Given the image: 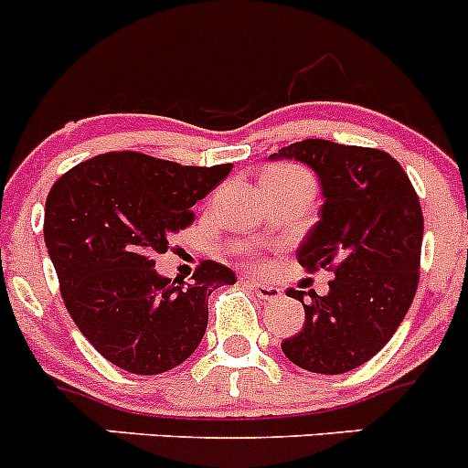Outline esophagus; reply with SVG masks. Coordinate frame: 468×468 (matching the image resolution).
Returning a JSON list of instances; mask_svg holds the SVG:
<instances>
[{
  "label": "esophagus",
  "mask_w": 468,
  "mask_h": 468,
  "mask_svg": "<svg viewBox=\"0 0 468 468\" xmlns=\"http://www.w3.org/2000/svg\"><path fill=\"white\" fill-rule=\"evenodd\" d=\"M246 284L261 298V301H275V298L282 296V289L275 287V284L257 282V280H246Z\"/></svg>",
  "instance_id": "1"
}]
</instances>
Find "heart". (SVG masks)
<instances>
[{
  "label": "heart",
  "instance_id": "1",
  "mask_svg": "<svg viewBox=\"0 0 468 468\" xmlns=\"http://www.w3.org/2000/svg\"><path fill=\"white\" fill-rule=\"evenodd\" d=\"M266 175H275V176H296V175H305L303 170H298L293 165H278L273 170H269Z\"/></svg>",
  "mask_w": 468,
  "mask_h": 468
}]
</instances>
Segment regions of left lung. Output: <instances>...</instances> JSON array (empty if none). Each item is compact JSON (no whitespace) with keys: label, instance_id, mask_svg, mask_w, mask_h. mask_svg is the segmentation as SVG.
I'll return each instance as SVG.
<instances>
[{"label":"left lung","instance_id":"1","mask_svg":"<svg viewBox=\"0 0 468 468\" xmlns=\"http://www.w3.org/2000/svg\"><path fill=\"white\" fill-rule=\"evenodd\" d=\"M273 158L310 165L322 181L317 225L298 248L308 273H335L326 296L289 292L305 308L303 328L282 342L293 365L342 375L379 354L402 324L420 278L422 208L407 172L367 146L303 140Z\"/></svg>","mask_w":468,"mask_h":468}]
</instances>
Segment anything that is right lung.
Instances as JSON below:
<instances>
[{
	"instance_id": "1",
	"label": "right lung",
	"mask_w": 468,
	"mask_h": 468,
	"mask_svg": "<svg viewBox=\"0 0 468 468\" xmlns=\"http://www.w3.org/2000/svg\"><path fill=\"white\" fill-rule=\"evenodd\" d=\"M231 163L193 167L140 151H110L75 165L46 199L43 237L75 326L110 363L160 375L202 342L208 296L237 275L202 260L190 282L155 273L167 239L193 225Z\"/></svg>"
}]
</instances>
